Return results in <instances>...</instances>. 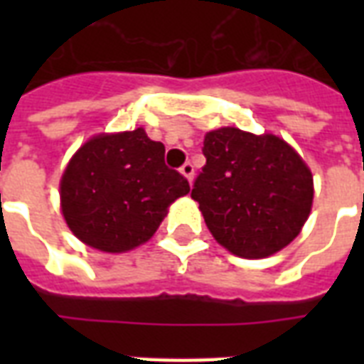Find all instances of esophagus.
Instances as JSON below:
<instances>
[{
  "mask_svg": "<svg viewBox=\"0 0 364 364\" xmlns=\"http://www.w3.org/2000/svg\"><path fill=\"white\" fill-rule=\"evenodd\" d=\"M179 171H181V176L185 177V179H187L188 183L193 181V177H194V166L191 164V162H187V164H183V166H181V170H179Z\"/></svg>",
  "mask_w": 364,
  "mask_h": 364,
  "instance_id": "esophagus-1",
  "label": "esophagus"
}]
</instances>
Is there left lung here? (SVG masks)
I'll list each match as a JSON object with an SVG mask.
<instances>
[{"label":"left lung","instance_id":"obj_1","mask_svg":"<svg viewBox=\"0 0 364 364\" xmlns=\"http://www.w3.org/2000/svg\"><path fill=\"white\" fill-rule=\"evenodd\" d=\"M204 154L191 196L219 245L266 259L299 236L314 204V176L283 137L223 126L205 132Z\"/></svg>","mask_w":364,"mask_h":364}]
</instances>
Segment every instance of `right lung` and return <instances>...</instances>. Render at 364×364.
Listing matches in <instances>:
<instances>
[{
	"label": "right lung",
	"instance_id": "1",
	"mask_svg": "<svg viewBox=\"0 0 364 364\" xmlns=\"http://www.w3.org/2000/svg\"><path fill=\"white\" fill-rule=\"evenodd\" d=\"M188 181L164 164V145L143 128L102 132L82 143L60 177V210L75 238L126 253L153 238Z\"/></svg>",
	"mask_w": 364,
	"mask_h": 364
}]
</instances>
